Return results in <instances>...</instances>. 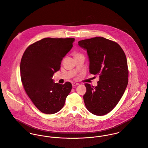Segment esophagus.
Returning <instances> with one entry per match:
<instances>
[{
	"label": "esophagus",
	"instance_id": "34e87169",
	"mask_svg": "<svg viewBox=\"0 0 148 148\" xmlns=\"http://www.w3.org/2000/svg\"><path fill=\"white\" fill-rule=\"evenodd\" d=\"M72 85L73 86H77V85H79V83H72Z\"/></svg>",
	"mask_w": 148,
	"mask_h": 148
}]
</instances>
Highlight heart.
<instances>
[{
	"label": "heart",
	"mask_w": 148,
	"mask_h": 148,
	"mask_svg": "<svg viewBox=\"0 0 148 148\" xmlns=\"http://www.w3.org/2000/svg\"><path fill=\"white\" fill-rule=\"evenodd\" d=\"M80 55V54H79V53H76L75 56H76V55Z\"/></svg>",
	"instance_id": "obj_1"
}]
</instances>
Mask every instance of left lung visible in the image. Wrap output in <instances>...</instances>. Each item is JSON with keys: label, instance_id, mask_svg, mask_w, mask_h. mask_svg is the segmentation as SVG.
Returning <instances> with one entry per match:
<instances>
[{"label": "left lung", "instance_id": "8db88e82", "mask_svg": "<svg viewBox=\"0 0 148 148\" xmlns=\"http://www.w3.org/2000/svg\"><path fill=\"white\" fill-rule=\"evenodd\" d=\"M78 43L87 52L90 73L100 77L95 87L85 84V106L95 115H105L118 104L126 89L129 72L125 54L117 42L103 37Z\"/></svg>", "mask_w": 148, "mask_h": 148}]
</instances>
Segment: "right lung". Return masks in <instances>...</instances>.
Here are the masks:
<instances>
[{
	"instance_id": "right-lung-1",
	"label": "right lung",
	"mask_w": 148,
	"mask_h": 148,
	"mask_svg": "<svg viewBox=\"0 0 148 148\" xmlns=\"http://www.w3.org/2000/svg\"><path fill=\"white\" fill-rule=\"evenodd\" d=\"M74 41V38H44L30 45L23 53L20 66L22 84L34 104L44 113L60 110L71 91V83H55L52 78Z\"/></svg>"
}]
</instances>
